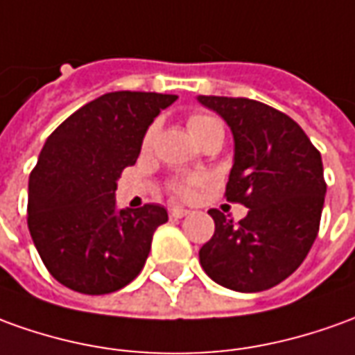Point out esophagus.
Returning a JSON list of instances; mask_svg holds the SVG:
<instances>
[{"label":"esophagus","mask_w":355,"mask_h":355,"mask_svg":"<svg viewBox=\"0 0 355 355\" xmlns=\"http://www.w3.org/2000/svg\"><path fill=\"white\" fill-rule=\"evenodd\" d=\"M189 214V210L183 209V207H172L170 209V216L172 218H183V216H187Z\"/></svg>","instance_id":"esophagus-1"}]
</instances>
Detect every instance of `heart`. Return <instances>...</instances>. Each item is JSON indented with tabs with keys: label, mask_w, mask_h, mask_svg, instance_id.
I'll use <instances>...</instances> for the list:
<instances>
[{
	"label": "heart",
	"mask_w": 355,
	"mask_h": 355,
	"mask_svg": "<svg viewBox=\"0 0 355 355\" xmlns=\"http://www.w3.org/2000/svg\"><path fill=\"white\" fill-rule=\"evenodd\" d=\"M187 127H189V131H191V135L195 137V141L197 139H201L205 133H209L212 129H222L218 119H214V117L210 116H191L189 117V121H187ZM154 131H156V127H150V131L146 133L145 137V146H148L153 143L154 139ZM199 183V180H187V182L178 183V185H173V191L178 193L180 197H189L193 193V187Z\"/></svg>",
	"instance_id": "1"
}]
</instances>
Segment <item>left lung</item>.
I'll list each match as a JSON object with an SVG mask.
<instances>
[{
  "mask_svg": "<svg viewBox=\"0 0 355 355\" xmlns=\"http://www.w3.org/2000/svg\"><path fill=\"white\" fill-rule=\"evenodd\" d=\"M234 137L226 199L249 209L238 224L209 210L214 236L199 251L205 272L228 290L263 292L304 263L319 232L327 183L322 160L304 129L249 98L197 96Z\"/></svg>",
  "mask_w": 355,
  "mask_h": 355,
  "instance_id": "left-lung-1",
  "label": "left lung"
}]
</instances>
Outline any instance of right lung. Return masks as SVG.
I'll list each match as a JSON object with an SVG mask.
<instances>
[{
    "label": "right lung",
    "mask_w": 355,
    "mask_h": 355,
    "mask_svg": "<svg viewBox=\"0 0 355 355\" xmlns=\"http://www.w3.org/2000/svg\"><path fill=\"white\" fill-rule=\"evenodd\" d=\"M175 94L107 92L77 110L44 143L28 178V230L50 275L75 292H116L135 278L160 205L117 210V180L141 154L143 139Z\"/></svg>",
    "instance_id": "right-lung-1"
}]
</instances>
